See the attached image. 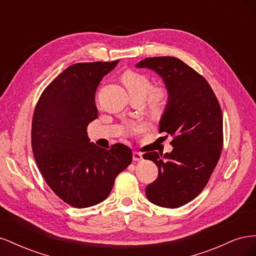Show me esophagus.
Masks as SVG:
<instances>
[{
	"instance_id": "1",
	"label": "esophagus",
	"mask_w": 256,
	"mask_h": 256,
	"mask_svg": "<svg viewBox=\"0 0 256 256\" xmlns=\"http://www.w3.org/2000/svg\"><path fill=\"white\" fill-rule=\"evenodd\" d=\"M132 159H134V161H140V160H142L143 159L142 154L138 152H132Z\"/></svg>"
}]
</instances>
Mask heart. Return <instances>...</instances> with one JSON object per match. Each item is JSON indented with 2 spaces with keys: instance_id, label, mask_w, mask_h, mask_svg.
Here are the masks:
<instances>
[{
  "instance_id": "heart-1",
  "label": "heart",
  "mask_w": 256,
  "mask_h": 256,
  "mask_svg": "<svg viewBox=\"0 0 256 256\" xmlns=\"http://www.w3.org/2000/svg\"><path fill=\"white\" fill-rule=\"evenodd\" d=\"M122 84L125 85L130 97L138 96L144 99V97L152 90V83L146 76L138 74L134 72H127L120 78ZM166 98V92L162 88L154 90L148 97V104L152 109L159 108Z\"/></svg>"
}]
</instances>
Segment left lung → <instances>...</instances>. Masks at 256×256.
I'll list each match as a JSON object with an SVG mask.
<instances>
[{
	"label": "left lung",
	"instance_id": "left-lung-1",
	"mask_svg": "<svg viewBox=\"0 0 256 256\" xmlns=\"http://www.w3.org/2000/svg\"><path fill=\"white\" fill-rule=\"evenodd\" d=\"M136 67L152 69L164 80L168 100L159 131L173 136L171 152L143 156L158 166L157 180L147 184L145 194L154 205L180 207L202 192L218 164L223 146L221 108L204 76L180 58H147Z\"/></svg>",
	"mask_w": 256,
	"mask_h": 256
}]
</instances>
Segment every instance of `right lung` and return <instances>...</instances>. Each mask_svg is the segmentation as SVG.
Wrapping results in <instances>:
<instances>
[{"instance_id":"right-lung-1","label":"right lung","mask_w":256,"mask_h":256,"mask_svg":"<svg viewBox=\"0 0 256 256\" xmlns=\"http://www.w3.org/2000/svg\"><path fill=\"white\" fill-rule=\"evenodd\" d=\"M118 62L69 66L44 88L35 106L30 134L38 168L52 191L76 208L104 200L116 176L132 161L128 146L118 143L104 150L90 142L86 131L98 116V85Z\"/></svg>"}]
</instances>
